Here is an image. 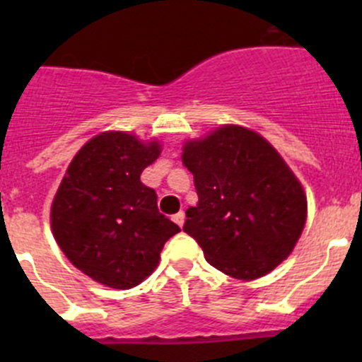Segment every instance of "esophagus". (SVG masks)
Masks as SVG:
<instances>
[{
    "instance_id": "34e87169",
    "label": "esophagus",
    "mask_w": 362,
    "mask_h": 362,
    "mask_svg": "<svg viewBox=\"0 0 362 362\" xmlns=\"http://www.w3.org/2000/svg\"><path fill=\"white\" fill-rule=\"evenodd\" d=\"M173 221L177 222V224L182 228V226H184V221H185V214H184V211H178V214H175L173 215Z\"/></svg>"
}]
</instances>
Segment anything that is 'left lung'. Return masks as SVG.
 <instances>
[{
    "label": "left lung",
    "instance_id": "8db88e82",
    "mask_svg": "<svg viewBox=\"0 0 362 362\" xmlns=\"http://www.w3.org/2000/svg\"><path fill=\"white\" fill-rule=\"evenodd\" d=\"M198 204L184 231L218 272L254 280L289 257L306 221V196L279 152L254 131L222 126L182 154Z\"/></svg>",
    "mask_w": 362,
    "mask_h": 362
}]
</instances>
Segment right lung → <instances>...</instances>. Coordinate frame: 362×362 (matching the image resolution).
<instances>
[{
	"label": "right lung",
	"instance_id": "add662e5",
	"mask_svg": "<svg viewBox=\"0 0 362 362\" xmlns=\"http://www.w3.org/2000/svg\"><path fill=\"white\" fill-rule=\"evenodd\" d=\"M158 141L108 131L69 163L50 210L54 238L75 268L113 289H131L159 264L164 243L180 231L158 208L140 175L159 158Z\"/></svg>",
	"mask_w": 362,
	"mask_h": 362
}]
</instances>
